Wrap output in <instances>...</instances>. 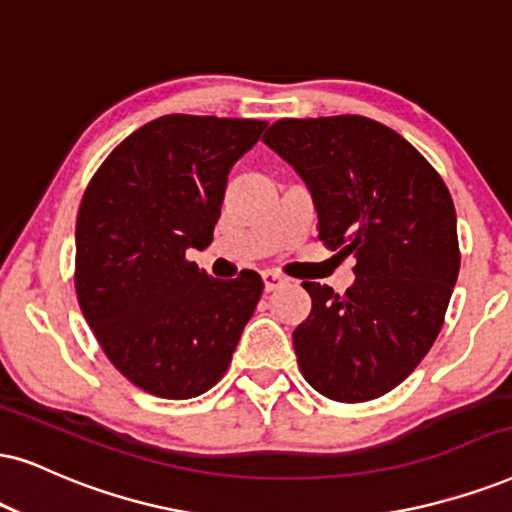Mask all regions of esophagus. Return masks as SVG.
<instances>
[{
    "mask_svg": "<svg viewBox=\"0 0 512 512\" xmlns=\"http://www.w3.org/2000/svg\"><path fill=\"white\" fill-rule=\"evenodd\" d=\"M262 283H264V293H271V290H278L283 286V276L274 274V271H262Z\"/></svg>",
    "mask_w": 512,
    "mask_h": 512,
    "instance_id": "34e87169",
    "label": "esophagus"
}]
</instances>
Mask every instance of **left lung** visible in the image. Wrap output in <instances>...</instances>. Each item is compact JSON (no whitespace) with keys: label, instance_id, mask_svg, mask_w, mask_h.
Returning <instances> with one entry per match:
<instances>
[{"label":"left lung","instance_id":"8db88e82","mask_svg":"<svg viewBox=\"0 0 512 512\" xmlns=\"http://www.w3.org/2000/svg\"><path fill=\"white\" fill-rule=\"evenodd\" d=\"M312 193L319 238L357 260L352 288L304 281L293 333L309 385L335 401L383 397L430 352L461 252L451 193L404 137L361 115L278 120L262 137Z\"/></svg>","mask_w":512,"mask_h":512}]
</instances>
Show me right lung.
<instances>
[{
    "mask_svg": "<svg viewBox=\"0 0 512 512\" xmlns=\"http://www.w3.org/2000/svg\"><path fill=\"white\" fill-rule=\"evenodd\" d=\"M264 127L163 115L129 134L84 191L77 300L113 366L155 397L210 390L260 302V276L217 281L186 260V250L212 243L226 177Z\"/></svg>",
    "mask_w": 512,
    "mask_h": 512,
    "instance_id": "obj_1",
    "label": "right lung"
}]
</instances>
